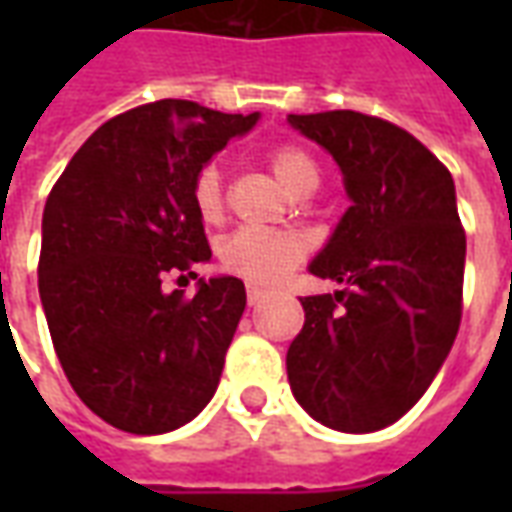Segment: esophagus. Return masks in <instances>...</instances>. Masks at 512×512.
<instances>
[{"instance_id":"esophagus-1","label":"esophagus","mask_w":512,"mask_h":512,"mask_svg":"<svg viewBox=\"0 0 512 512\" xmlns=\"http://www.w3.org/2000/svg\"><path fill=\"white\" fill-rule=\"evenodd\" d=\"M266 296H268V290L257 288V285H246V301H249L252 307H255V304H260V301L266 299Z\"/></svg>"}]
</instances>
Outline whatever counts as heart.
Returning a JSON list of instances; mask_svg holds the SVG:
<instances>
[{
    "instance_id": "obj_1",
    "label": "heart",
    "mask_w": 512,
    "mask_h": 512,
    "mask_svg": "<svg viewBox=\"0 0 512 512\" xmlns=\"http://www.w3.org/2000/svg\"><path fill=\"white\" fill-rule=\"evenodd\" d=\"M271 172L279 183L293 194H310L321 169L307 147L277 145L266 153ZM191 200L205 222H219L224 213V178L219 164H205L194 175L191 183ZM310 252L307 235L296 230H260V227H241L219 244V263L230 274L252 279V282H279L288 277L293 268Z\"/></svg>"
}]
</instances>
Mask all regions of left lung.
<instances>
[{
    "label": "left lung",
    "mask_w": 512,
    "mask_h": 512,
    "mask_svg": "<svg viewBox=\"0 0 512 512\" xmlns=\"http://www.w3.org/2000/svg\"><path fill=\"white\" fill-rule=\"evenodd\" d=\"M288 123L332 153L354 202L310 266L348 288L301 299L290 389L326 428L381 430L425 395L461 326L455 183L417 136L381 117L334 109Z\"/></svg>",
    "instance_id": "left-lung-1"
}]
</instances>
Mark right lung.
I'll return each instance as SVG.
<instances>
[{
  "label": "right lung",
  "instance_id": "right-lung-1",
  "mask_svg": "<svg viewBox=\"0 0 512 512\" xmlns=\"http://www.w3.org/2000/svg\"><path fill=\"white\" fill-rule=\"evenodd\" d=\"M255 115L180 98L106 120L54 183L43 211L38 288L73 392L115 428L156 436L186 425L219 386L244 315L235 277L194 296L164 279L211 257L194 175Z\"/></svg>",
  "mask_w": 512,
  "mask_h": 512
}]
</instances>
